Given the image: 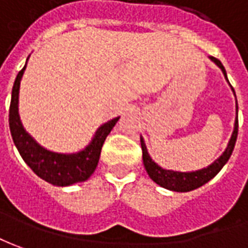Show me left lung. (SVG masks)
<instances>
[{
	"instance_id": "8db88e82",
	"label": "left lung",
	"mask_w": 248,
	"mask_h": 248,
	"mask_svg": "<svg viewBox=\"0 0 248 248\" xmlns=\"http://www.w3.org/2000/svg\"><path fill=\"white\" fill-rule=\"evenodd\" d=\"M210 60L213 61L217 66L223 70L224 76H225V78H227V72H225V69H224L223 63L217 60V58H215V57H210ZM227 81H228V78H227ZM232 91H233V88H232ZM233 93H235V91H233ZM237 127H239V122H237L236 117V121H235V129H233V133H232V136H231L228 146H227V149L224 151L223 155H221L215 163H212V164L206 167V168H202V170H198V171H193V172L171 171V170H164V168H161L160 166H157V164L152 160V157L149 156L148 149H146L145 146V142H144V140L141 137L142 160H144V166H145L146 172H148V175L151 176V179H152L155 183H157L161 187L172 190V191L186 193V191H191V190H194V188L201 187L202 185L208 183L212 178H215L217 173L220 172V170L225 166V163L230 160L231 155H232V151H233L235 144H236Z\"/></svg>"
}]
</instances>
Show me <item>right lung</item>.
I'll list each match as a JSON object with an SVG mask.
<instances>
[{
  "instance_id": "add662e5",
  "label": "right lung",
  "mask_w": 248,
  "mask_h": 248,
  "mask_svg": "<svg viewBox=\"0 0 248 248\" xmlns=\"http://www.w3.org/2000/svg\"><path fill=\"white\" fill-rule=\"evenodd\" d=\"M25 66L18 72L15 80L9 108V129L18 153L33 172L51 185L70 186L87 181L96 170L106 137L110 134L119 117L102 124L89 145L80 152L65 155L47 151L24 130L18 117V89Z\"/></svg>"
}]
</instances>
